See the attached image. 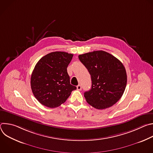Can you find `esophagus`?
I'll use <instances>...</instances> for the list:
<instances>
[{
    "label": "esophagus",
    "instance_id": "obj_1",
    "mask_svg": "<svg viewBox=\"0 0 153 153\" xmlns=\"http://www.w3.org/2000/svg\"><path fill=\"white\" fill-rule=\"evenodd\" d=\"M77 90H82V86L80 85H77Z\"/></svg>",
    "mask_w": 153,
    "mask_h": 153
}]
</instances>
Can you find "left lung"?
I'll list each match as a JSON object with an SVG mask.
<instances>
[{
	"label": "left lung",
	"instance_id": "left-lung-1",
	"mask_svg": "<svg viewBox=\"0 0 153 153\" xmlns=\"http://www.w3.org/2000/svg\"><path fill=\"white\" fill-rule=\"evenodd\" d=\"M79 59L91 75V88L84 93L88 103L98 110H103L119 101L127 82L122 63L104 51L80 54Z\"/></svg>",
	"mask_w": 153,
	"mask_h": 153
}]
</instances>
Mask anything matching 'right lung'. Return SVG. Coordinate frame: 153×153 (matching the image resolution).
I'll return each mask as SVG.
<instances>
[{
  "mask_svg": "<svg viewBox=\"0 0 153 153\" xmlns=\"http://www.w3.org/2000/svg\"><path fill=\"white\" fill-rule=\"evenodd\" d=\"M73 54L50 53L36 63L31 77L32 92L43 105L54 108L63 103L76 87L70 84L67 67Z\"/></svg>",
  "mask_w": 153,
  "mask_h": 153,
  "instance_id": "right-lung-1",
  "label": "right lung"
}]
</instances>
